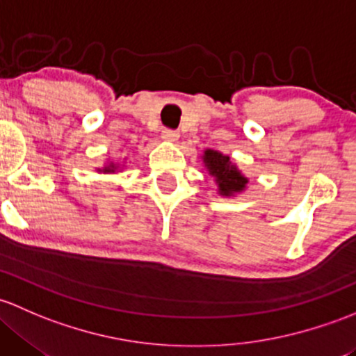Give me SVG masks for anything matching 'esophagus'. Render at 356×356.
Segmentation results:
<instances>
[{
    "mask_svg": "<svg viewBox=\"0 0 356 356\" xmlns=\"http://www.w3.org/2000/svg\"><path fill=\"white\" fill-rule=\"evenodd\" d=\"M161 137H163V140H168V142H177L179 134L177 130H170V128H166V130H163V134H161Z\"/></svg>",
    "mask_w": 356,
    "mask_h": 356,
    "instance_id": "34e87169",
    "label": "esophagus"
}]
</instances>
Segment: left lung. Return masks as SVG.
I'll return each instance as SVG.
<instances>
[{
    "label": "left lung",
    "mask_w": 356,
    "mask_h": 356,
    "mask_svg": "<svg viewBox=\"0 0 356 356\" xmlns=\"http://www.w3.org/2000/svg\"><path fill=\"white\" fill-rule=\"evenodd\" d=\"M202 159L205 168L209 170V175H212L216 178V183H218V188L221 195L229 197L233 193L241 192L245 188V185L248 183V179L229 161V156L207 149L204 152Z\"/></svg>",
    "instance_id": "left-lung-1"
}]
</instances>
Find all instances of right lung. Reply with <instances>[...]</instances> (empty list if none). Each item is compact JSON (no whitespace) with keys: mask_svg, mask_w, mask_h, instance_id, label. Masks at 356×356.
<instances>
[{"mask_svg":"<svg viewBox=\"0 0 356 356\" xmlns=\"http://www.w3.org/2000/svg\"><path fill=\"white\" fill-rule=\"evenodd\" d=\"M104 171H115V166H113V164H111V166H108V168H106Z\"/></svg>","mask_w":356,"mask_h":356,"instance_id":"add662e5","label":"right lung"}]
</instances>
